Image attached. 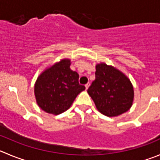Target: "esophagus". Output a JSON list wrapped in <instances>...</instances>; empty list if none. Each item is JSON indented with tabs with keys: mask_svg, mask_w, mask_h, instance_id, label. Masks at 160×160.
Listing matches in <instances>:
<instances>
[{
	"mask_svg": "<svg viewBox=\"0 0 160 160\" xmlns=\"http://www.w3.org/2000/svg\"><path fill=\"white\" fill-rule=\"evenodd\" d=\"M89 85H90V84H89V83H87V84H86V86H86V89H88V88H89Z\"/></svg>",
	"mask_w": 160,
	"mask_h": 160,
	"instance_id": "1",
	"label": "esophagus"
}]
</instances>
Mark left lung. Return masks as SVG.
<instances>
[{"mask_svg": "<svg viewBox=\"0 0 160 160\" xmlns=\"http://www.w3.org/2000/svg\"><path fill=\"white\" fill-rule=\"evenodd\" d=\"M95 77L87 92L100 113L108 117L118 116L131 108L133 88L123 73L101 63L96 66Z\"/></svg>", "mask_w": 160, "mask_h": 160, "instance_id": "8db88e82", "label": "left lung"}]
</instances>
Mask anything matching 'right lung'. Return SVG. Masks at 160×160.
<instances>
[{
	"label": "right lung",
	"mask_w": 160,
	"mask_h": 160,
	"mask_svg": "<svg viewBox=\"0 0 160 160\" xmlns=\"http://www.w3.org/2000/svg\"><path fill=\"white\" fill-rule=\"evenodd\" d=\"M71 60L63 59L45 70L34 86L36 101L45 112L60 115L68 110L86 87L79 84V75L70 68Z\"/></svg>",
	"instance_id": "add662e5"
}]
</instances>
